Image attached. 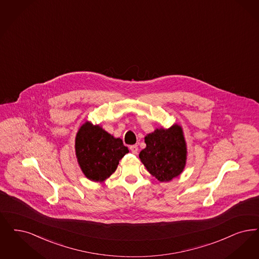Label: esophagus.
Segmentation results:
<instances>
[{"label":"esophagus","instance_id":"34e87169","mask_svg":"<svg viewBox=\"0 0 259 259\" xmlns=\"http://www.w3.org/2000/svg\"><path fill=\"white\" fill-rule=\"evenodd\" d=\"M130 149H131V151H132L133 154H137V153H138V150H139L138 145H131V146H130Z\"/></svg>","mask_w":259,"mask_h":259}]
</instances>
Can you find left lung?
Masks as SVG:
<instances>
[{
	"mask_svg": "<svg viewBox=\"0 0 259 259\" xmlns=\"http://www.w3.org/2000/svg\"><path fill=\"white\" fill-rule=\"evenodd\" d=\"M145 143L139 157L151 176L160 182H168L182 174L186 166L187 144L180 125L156 128L145 136Z\"/></svg>",
	"mask_w": 259,
	"mask_h": 259,
	"instance_id": "8db88e82",
	"label": "left lung"
}]
</instances>
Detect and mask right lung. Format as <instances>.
<instances>
[{
    "label": "right lung",
    "mask_w": 259,
    "mask_h": 259,
    "mask_svg": "<svg viewBox=\"0 0 259 259\" xmlns=\"http://www.w3.org/2000/svg\"><path fill=\"white\" fill-rule=\"evenodd\" d=\"M75 152L84 176L93 182L103 183L129 150L121 139L114 138L98 124L85 121L76 135Z\"/></svg>",
    "instance_id": "add662e5"
}]
</instances>
